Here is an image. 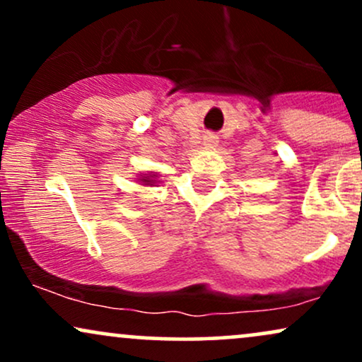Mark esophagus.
Masks as SVG:
<instances>
[{
    "label": "esophagus",
    "instance_id": "esophagus-1",
    "mask_svg": "<svg viewBox=\"0 0 362 362\" xmlns=\"http://www.w3.org/2000/svg\"><path fill=\"white\" fill-rule=\"evenodd\" d=\"M204 144L207 148H213V146H216V144H218V138H216L214 134H206L204 136Z\"/></svg>",
    "mask_w": 362,
    "mask_h": 362
}]
</instances>
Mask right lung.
I'll return each mask as SVG.
<instances>
[{
  "label": "right lung",
  "mask_w": 362,
  "mask_h": 362,
  "mask_svg": "<svg viewBox=\"0 0 362 362\" xmlns=\"http://www.w3.org/2000/svg\"><path fill=\"white\" fill-rule=\"evenodd\" d=\"M153 178H155V177H153ZM153 178L151 177H143V178H141V180H143L144 184H153V182H155V180H153Z\"/></svg>",
  "instance_id": "add662e5"
}]
</instances>
